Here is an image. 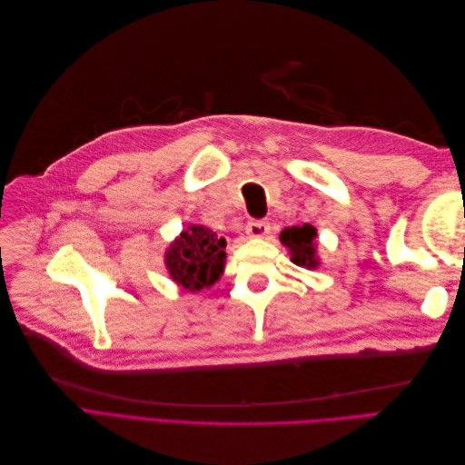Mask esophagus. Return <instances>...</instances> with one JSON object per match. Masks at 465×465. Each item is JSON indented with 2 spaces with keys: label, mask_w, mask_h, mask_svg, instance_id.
I'll return each instance as SVG.
<instances>
[{
  "label": "esophagus",
  "mask_w": 465,
  "mask_h": 465,
  "mask_svg": "<svg viewBox=\"0 0 465 465\" xmlns=\"http://www.w3.org/2000/svg\"><path fill=\"white\" fill-rule=\"evenodd\" d=\"M267 232H270V224L265 221H250L246 224V234L250 238H263Z\"/></svg>",
  "instance_id": "esophagus-1"
}]
</instances>
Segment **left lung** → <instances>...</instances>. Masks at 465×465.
<instances>
[{
  "label": "left lung",
  "mask_w": 465,
  "mask_h": 465,
  "mask_svg": "<svg viewBox=\"0 0 465 465\" xmlns=\"http://www.w3.org/2000/svg\"><path fill=\"white\" fill-rule=\"evenodd\" d=\"M318 231L312 224H297V227H287L281 231L279 241L289 250L291 262L304 270H318Z\"/></svg>",
  "instance_id": "obj_1"
}]
</instances>
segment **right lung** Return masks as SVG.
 Listing matches in <instances>:
<instances>
[{
    "instance_id": "obj_1",
    "label": "right lung",
    "mask_w": 465,
    "mask_h": 465,
    "mask_svg": "<svg viewBox=\"0 0 465 465\" xmlns=\"http://www.w3.org/2000/svg\"><path fill=\"white\" fill-rule=\"evenodd\" d=\"M227 241L202 224H188L164 252V265L174 283L190 292L213 287L227 263Z\"/></svg>"
}]
</instances>
